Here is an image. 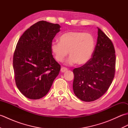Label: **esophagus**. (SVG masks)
Here are the masks:
<instances>
[{"mask_svg":"<svg viewBox=\"0 0 128 128\" xmlns=\"http://www.w3.org/2000/svg\"><path fill=\"white\" fill-rule=\"evenodd\" d=\"M67 70H68V69H67V68H66L62 67L61 69H60V72H66V71H67Z\"/></svg>","mask_w":128,"mask_h":128,"instance_id":"34e87169","label":"esophagus"}]
</instances>
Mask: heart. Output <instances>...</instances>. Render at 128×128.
<instances>
[{"mask_svg": "<svg viewBox=\"0 0 128 128\" xmlns=\"http://www.w3.org/2000/svg\"><path fill=\"white\" fill-rule=\"evenodd\" d=\"M60 42H53L51 50L57 61L62 62L68 53L70 56L66 63L79 65L87 63L93 54L95 41L93 36L89 33L79 31H70L62 34Z\"/></svg>", "mask_w": 128, "mask_h": 128, "instance_id": "b5f03b06", "label": "heart"}]
</instances>
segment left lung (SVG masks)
Listing matches in <instances>:
<instances>
[{
	"mask_svg": "<svg viewBox=\"0 0 128 128\" xmlns=\"http://www.w3.org/2000/svg\"><path fill=\"white\" fill-rule=\"evenodd\" d=\"M116 55L110 40L98 28L95 49L90 60L73 70L74 94L85 102L98 99L109 88L114 77Z\"/></svg>",
	"mask_w": 128,
	"mask_h": 128,
	"instance_id": "left-lung-1",
	"label": "left lung"
}]
</instances>
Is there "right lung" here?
<instances>
[{
	"label": "right lung",
	"instance_id": "1",
	"mask_svg": "<svg viewBox=\"0 0 128 128\" xmlns=\"http://www.w3.org/2000/svg\"><path fill=\"white\" fill-rule=\"evenodd\" d=\"M60 26L40 21L24 32L13 56L16 85L28 98L37 100L47 94L60 66L53 58L51 44Z\"/></svg>",
	"mask_w": 128,
	"mask_h": 128
}]
</instances>
